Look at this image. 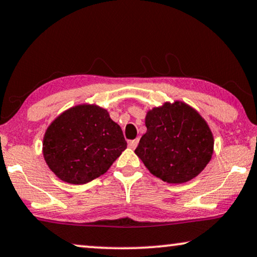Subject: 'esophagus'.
<instances>
[{
  "label": "esophagus",
  "mask_w": 257,
  "mask_h": 257,
  "mask_svg": "<svg viewBox=\"0 0 257 257\" xmlns=\"http://www.w3.org/2000/svg\"><path fill=\"white\" fill-rule=\"evenodd\" d=\"M138 143H139V139L130 140V141H128V147L131 148V150H135V148L138 146Z\"/></svg>",
  "instance_id": "34e87169"
}]
</instances>
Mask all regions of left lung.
<instances>
[{"label":"left lung","instance_id":"8db88e82","mask_svg":"<svg viewBox=\"0 0 257 257\" xmlns=\"http://www.w3.org/2000/svg\"><path fill=\"white\" fill-rule=\"evenodd\" d=\"M147 131L135 153L154 176L181 184L203 172L213 154V135L187 103L175 101L147 111Z\"/></svg>","mask_w":257,"mask_h":257}]
</instances>
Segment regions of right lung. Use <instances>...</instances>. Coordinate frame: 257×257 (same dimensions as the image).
Returning <instances> with one entry per match:
<instances>
[{"instance_id":"obj_1","label":"right lung","mask_w":257,"mask_h":257,"mask_svg":"<svg viewBox=\"0 0 257 257\" xmlns=\"http://www.w3.org/2000/svg\"><path fill=\"white\" fill-rule=\"evenodd\" d=\"M126 145L120 126L105 109L80 104L51 122L44 136L43 155L61 181L85 184L106 173Z\"/></svg>"}]
</instances>
